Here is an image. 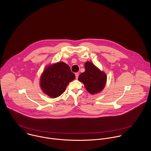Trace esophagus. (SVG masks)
I'll list each match as a JSON object with an SVG mask.
<instances>
[{
	"instance_id": "esophagus-1",
	"label": "esophagus",
	"mask_w": 151,
	"mask_h": 151,
	"mask_svg": "<svg viewBox=\"0 0 151 151\" xmlns=\"http://www.w3.org/2000/svg\"><path fill=\"white\" fill-rule=\"evenodd\" d=\"M75 75H76V79H77V78H78V76H79V73H76L75 74Z\"/></svg>"
}]
</instances>
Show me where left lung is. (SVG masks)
<instances>
[{
  "instance_id": "8db88e82",
  "label": "left lung",
  "mask_w": 151,
  "mask_h": 151,
  "mask_svg": "<svg viewBox=\"0 0 151 151\" xmlns=\"http://www.w3.org/2000/svg\"><path fill=\"white\" fill-rule=\"evenodd\" d=\"M85 71L79 76L78 80L84 84L87 91L91 94L101 92L106 85V74L90 62L85 63Z\"/></svg>"
}]
</instances>
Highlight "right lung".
<instances>
[{
  "instance_id": "add662e5",
  "label": "right lung",
  "mask_w": 151,
  "mask_h": 151,
  "mask_svg": "<svg viewBox=\"0 0 151 151\" xmlns=\"http://www.w3.org/2000/svg\"><path fill=\"white\" fill-rule=\"evenodd\" d=\"M75 74L64 62L49 65L43 70L40 78V86L43 92L52 98L61 95Z\"/></svg>"
}]
</instances>
